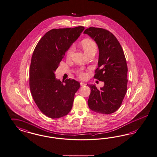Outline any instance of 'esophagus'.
Returning a JSON list of instances; mask_svg holds the SVG:
<instances>
[{
    "label": "esophagus",
    "instance_id": "1",
    "mask_svg": "<svg viewBox=\"0 0 157 157\" xmlns=\"http://www.w3.org/2000/svg\"><path fill=\"white\" fill-rule=\"evenodd\" d=\"M80 84H81V86H84L86 85L85 83H84V82H82L80 83Z\"/></svg>",
    "mask_w": 157,
    "mask_h": 157
}]
</instances>
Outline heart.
Segmentation results:
<instances>
[{
    "mask_svg": "<svg viewBox=\"0 0 157 157\" xmlns=\"http://www.w3.org/2000/svg\"><path fill=\"white\" fill-rule=\"evenodd\" d=\"M81 46L83 51L85 52L87 55L91 52L92 51H97V47L94 41L91 40L90 39H85L83 40L81 43ZM74 51V46L70 47V48L67 51V57L70 58L71 56L72 53ZM79 76L81 79H85L87 76V74L86 72L80 71L79 72Z\"/></svg>",
    "mask_w": 157,
    "mask_h": 157,
    "instance_id": "b5f03b06",
    "label": "heart"
}]
</instances>
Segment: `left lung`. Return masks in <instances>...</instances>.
I'll list each match as a JSON object with an SVG mask.
<instances>
[{"label": "left lung", "mask_w": 157, "mask_h": 157, "mask_svg": "<svg viewBox=\"0 0 157 157\" xmlns=\"http://www.w3.org/2000/svg\"><path fill=\"white\" fill-rule=\"evenodd\" d=\"M84 34L94 40L99 49L98 68L94 78L104 82L98 89H91L88 105L91 110L101 114H111L120 107L127 93L128 68L123 50L117 39L109 31L90 27Z\"/></svg>", "instance_id": "obj_1"}]
</instances>
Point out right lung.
<instances>
[{
	"instance_id": "obj_1",
	"label": "right lung",
	"mask_w": 157,
	"mask_h": 157,
	"mask_svg": "<svg viewBox=\"0 0 157 157\" xmlns=\"http://www.w3.org/2000/svg\"><path fill=\"white\" fill-rule=\"evenodd\" d=\"M83 26L53 29L40 39L34 50L29 70L30 89L35 103L43 113L52 119L68 114L80 83L67 79L62 82L55 72L65 53L83 31Z\"/></svg>"
}]
</instances>
